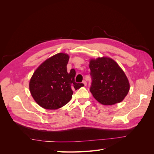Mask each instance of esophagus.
Segmentation results:
<instances>
[{
    "label": "esophagus",
    "instance_id": "1",
    "mask_svg": "<svg viewBox=\"0 0 154 154\" xmlns=\"http://www.w3.org/2000/svg\"><path fill=\"white\" fill-rule=\"evenodd\" d=\"M82 83H83V85H84L85 86H86V85H87V82H86V81H85V80H83V81L82 82Z\"/></svg>",
    "mask_w": 154,
    "mask_h": 154
}]
</instances>
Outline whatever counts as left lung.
<instances>
[{"mask_svg":"<svg viewBox=\"0 0 154 154\" xmlns=\"http://www.w3.org/2000/svg\"><path fill=\"white\" fill-rule=\"evenodd\" d=\"M90 91L100 103L110 105L122 101L130 89L125 72L114 60L102 57L91 60Z\"/></svg>","mask_w":154,"mask_h":154,"instance_id":"1","label":"left lung"}]
</instances>
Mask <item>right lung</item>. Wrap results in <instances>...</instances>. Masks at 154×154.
I'll list each match as a JSON object with an SVG mask.
<instances>
[{"instance_id": "right-lung-1", "label": "right lung", "mask_w": 154, "mask_h": 154, "mask_svg": "<svg viewBox=\"0 0 154 154\" xmlns=\"http://www.w3.org/2000/svg\"><path fill=\"white\" fill-rule=\"evenodd\" d=\"M69 57L58 53L46 60L32 74L29 90L35 101L45 109L55 110L66 105L72 98V90L84 86L76 83V71L67 72Z\"/></svg>"}]
</instances>
